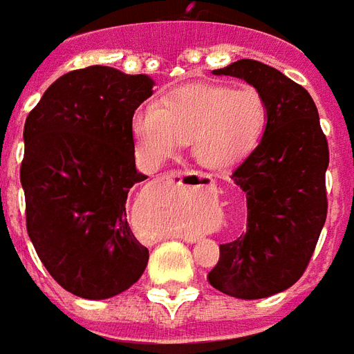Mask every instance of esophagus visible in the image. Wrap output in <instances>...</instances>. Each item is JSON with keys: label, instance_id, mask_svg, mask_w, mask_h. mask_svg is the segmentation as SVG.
I'll list each match as a JSON object with an SVG mask.
<instances>
[{"label": "esophagus", "instance_id": "1", "mask_svg": "<svg viewBox=\"0 0 354 354\" xmlns=\"http://www.w3.org/2000/svg\"><path fill=\"white\" fill-rule=\"evenodd\" d=\"M169 178L176 180L178 184H184V182H195L201 185H212L210 176H204V174H197V172H185V170H174V172H169Z\"/></svg>", "mask_w": 354, "mask_h": 354}]
</instances>
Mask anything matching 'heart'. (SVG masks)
I'll return each instance as SVG.
<instances>
[{
  "label": "heart",
  "instance_id": "heart-1",
  "mask_svg": "<svg viewBox=\"0 0 354 354\" xmlns=\"http://www.w3.org/2000/svg\"><path fill=\"white\" fill-rule=\"evenodd\" d=\"M268 104L253 86L185 84L133 114V137L146 161L174 157L191 138V153L206 169H227L257 148Z\"/></svg>",
  "mask_w": 354,
  "mask_h": 354
}]
</instances>
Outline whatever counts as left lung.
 Returning <instances> with one entry per match:
<instances>
[{
    "label": "left lung",
    "mask_w": 354,
    "mask_h": 354,
    "mask_svg": "<svg viewBox=\"0 0 354 354\" xmlns=\"http://www.w3.org/2000/svg\"><path fill=\"white\" fill-rule=\"evenodd\" d=\"M214 75L257 88L268 122L257 148L230 176L245 193V232L219 245L208 281L229 297L266 298L297 283L315 251L328 210V142L311 95L283 73L238 59Z\"/></svg>",
    "instance_id": "left-lung-1"
}]
</instances>
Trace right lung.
<instances>
[{
	"label": "right lung",
	"instance_id": "add662e5",
	"mask_svg": "<svg viewBox=\"0 0 354 354\" xmlns=\"http://www.w3.org/2000/svg\"><path fill=\"white\" fill-rule=\"evenodd\" d=\"M151 88L146 75L91 65L57 78L26 118L28 234L48 274L80 298L116 297L148 264L125 203L148 178L135 167L131 122Z\"/></svg>",
	"mask_w": 354,
	"mask_h": 354
}]
</instances>
